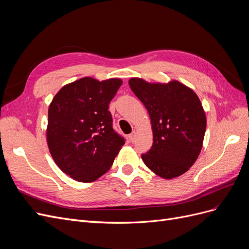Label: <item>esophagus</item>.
<instances>
[{
	"label": "esophagus",
	"instance_id": "obj_1",
	"mask_svg": "<svg viewBox=\"0 0 249 249\" xmlns=\"http://www.w3.org/2000/svg\"><path fill=\"white\" fill-rule=\"evenodd\" d=\"M136 136H137V133L135 132V131H133V132L129 135V139H130V141H131V142H134V141H135V139H136Z\"/></svg>",
	"mask_w": 249,
	"mask_h": 249
}]
</instances>
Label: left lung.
Returning <instances> with one entry per match:
<instances>
[{"instance_id":"8db88e82","label":"left lung","mask_w":249,"mask_h":249,"mask_svg":"<svg viewBox=\"0 0 249 249\" xmlns=\"http://www.w3.org/2000/svg\"><path fill=\"white\" fill-rule=\"evenodd\" d=\"M132 91L144 105L153 130V146L141 158L157 176L170 179L184 175L197 160L207 117L193 90L177 80L149 83L129 80Z\"/></svg>"}]
</instances>
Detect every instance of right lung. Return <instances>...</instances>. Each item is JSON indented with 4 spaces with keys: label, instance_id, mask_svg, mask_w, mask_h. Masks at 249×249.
<instances>
[{
    "label": "right lung",
    "instance_id": "1",
    "mask_svg": "<svg viewBox=\"0 0 249 249\" xmlns=\"http://www.w3.org/2000/svg\"><path fill=\"white\" fill-rule=\"evenodd\" d=\"M123 81L84 77L64 85L49 108L47 142L53 160L71 178L90 183L106 173L124 144L108 110Z\"/></svg>",
    "mask_w": 249,
    "mask_h": 249
}]
</instances>
